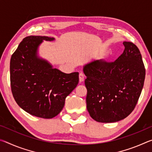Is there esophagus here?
Returning a JSON list of instances; mask_svg holds the SVG:
<instances>
[{
	"mask_svg": "<svg viewBox=\"0 0 152 152\" xmlns=\"http://www.w3.org/2000/svg\"><path fill=\"white\" fill-rule=\"evenodd\" d=\"M84 80V75L82 72H80L79 74V81L80 82H82Z\"/></svg>",
	"mask_w": 152,
	"mask_h": 152,
	"instance_id": "esophagus-1",
	"label": "esophagus"
}]
</instances>
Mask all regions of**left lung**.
Instances as JSON below:
<instances>
[{"mask_svg": "<svg viewBox=\"0 0 152 152\" xmlns=\"http://www.w3.org/2000/svg\"><path fill=\"white\" fill-rule=\"evenodd\" d=\"M123 53L113 62L91 61L84 66L86 76V108L101 123L127 117L137 104L143 87L145 70L138 48L124 42Z\"/></svg>", "mask_w": 152, "mask_h": 152, "instance_id": "obj_1", "label": "left lung"}]
</instances>
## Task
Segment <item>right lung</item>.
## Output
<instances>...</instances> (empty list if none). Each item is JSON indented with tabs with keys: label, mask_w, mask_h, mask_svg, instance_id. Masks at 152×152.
I'll list each match as a JSON object with an SVG mask.
<instances>
[{
	"label": "right lung",
	"mask_w": 152,
	"mask_h": 152,
	"mask_svg": "<svg viewBox=\"0 0 152 152\" xmlns=\"http://www.w3.org/2000/svg\"><path fill=\"white\" fill-rule=\"evenodd\" d=\"M55 38L28 36L19 43L10 62L11 86L17 104L33 116L51 119L61 112L65 99L78 85V72L64 73L38 50L43 41Z\"/></svg>",
	"instance_id": "right-lung-1"
}]
</instances>
